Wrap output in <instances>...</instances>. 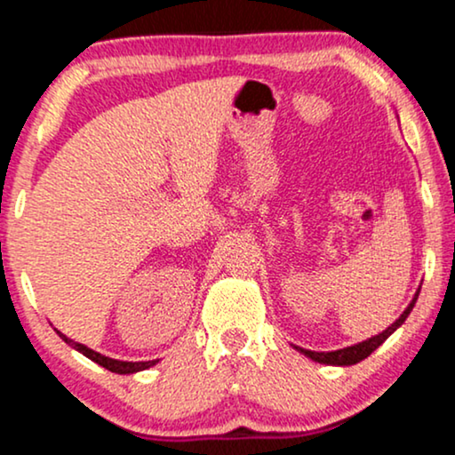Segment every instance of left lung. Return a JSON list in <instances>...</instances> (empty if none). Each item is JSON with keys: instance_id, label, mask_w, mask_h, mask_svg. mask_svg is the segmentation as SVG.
I'll return each instance as SVG.
<instances>
[{"instance_id": "left-lung-1", "label": "left lung", "mask_w": 455, "mask_h": 455, "mask_svg": "<svg viewBox=\"0 0 455 455\" xmlns=\"http://www.w3.org/2000/svg\"><path fill=\"white\" fill-rule=\"evenodd\" d=\"M418 295H419V291L416 293V297H413L411 304L407 306V310L401 314L399 321L392 323L388 329L382 331V333H379V335H375V338H369L367 341H361V344L341 347V350H335V352H314V350H304V347H297V350L304 352V355H306L307 358H312V361L324 363V364H338V367H346V364H356V363H361L363 358H367L369 355H371L373 350H378V347L382 346L384 341L388 339L390 335L395 333V331L399 329L403 323H405V318L409 316V312H411L413 306H416Z\"/></svg>"}]
</instances>
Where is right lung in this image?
Wrapping results in <instances>:
<instances>
[{
  "mask_svg": "<svg viewBox=\"0 0 455 455\" xmlns=\"http://www.w3.org/2000/svg\"><path fill=\"white\" fill-rule=\"evenodd\" d=\"M59 335H60V338H63V339L67 341V344L76 347L77 352H82L84 356H88V358H91V361L99 363L100 367L109 369L111 373H122V375H126V373H137V371H143V369H149V367H154V364L158 363V361H141V363L116 361V358H109V356H103V355H99V352L91 350V347H86V346H84V344H77V341L69 339V338H67V335L60 333V331H59Z\"/></svg>",
  "mask_w": 455,
  "mask_h": 455,
  "instance_id": "add662e5",
  "label": "right lung"
}]
</instances>
